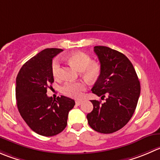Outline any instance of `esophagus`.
Wrapping results in <instances>:
<instances>
[{
    "label": "esophagus",
    "instance_id": "obj_1",
    "mask_svg": "<svg viewBox=\"0 0 160 160\" xmlns=\"http://www.w3.org/2000/svg\"><path fill=\"white\" fill-rule=\"evenodd\" d=\"M81 103H82V101H80V100L76 101V105H80Z\"/></svg>",
    "mask_w": 160,
    "mask_h": 160
}]
</instances>
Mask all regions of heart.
Wrapping results in <instances>:
<instances>
[{"mask_svg": "<svg viewBox=\"0 0 160 160\" xmlns=\"http://www.w3.org/2000/svg\"><path fill=\"white\" fill-rule=\"evenodd\" d=\"M68 61L73 65L78 70L81 71L86 78L95 80L101 72V66L98 62H91V58L88 54L77 52L69 55ZM52 72L55 78H58L61 75V63L58 58H55L52 63ZM85 82H66L62 88V91L66 96L78 98L81 97L83 91L86 90Z\"/></svg>", "mask_w": 160, "mask_h": 160, "instance_id": "b5f03b06", "label": "heart"}]
</instances>
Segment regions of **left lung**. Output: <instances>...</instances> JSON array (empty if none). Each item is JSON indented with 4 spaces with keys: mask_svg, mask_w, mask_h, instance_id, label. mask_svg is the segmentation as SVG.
I'll return each mask as SVG.
<instances>
[{
    "mask_svg": "<svg viewBox=\"0 0 160 160\" xmlns=\"http://www.w3.org/2000/svg\"><path fill=\"white\" fill-rule=\"evenodd\" d=\"M94 52L100 62L101 72L91 91L108 98L104 103L91 100L94 108L87 119L95 131L111 134L132 117L140 96V82L132 63L121 52L105 46H95Z\"/></svg>",
    "mask_w": 160,
    "mask_h": 160,
    "instance_id": "1",
    "label": "left lung"
}]
</instances>
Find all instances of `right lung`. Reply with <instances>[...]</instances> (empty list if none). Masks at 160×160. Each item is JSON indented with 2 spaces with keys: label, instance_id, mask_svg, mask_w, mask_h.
Here are the masks:
<instances>
[{
  "label": "right lung",
  "instance_id": "add662e5",
  "mask_svg": "<svg viewBox=\"0 0 160 160\" xmlns=\"http://www.w3.org/2000/svg\"><path fill=\"white\" fill-rule=\"evenodd\" d=\"M62 51H41L22 66L16 77L18 112L31 130L45 137L56 135L66 128L69 112L75 105L74 100L66 96L53 101L47 95L48 88H52L49 85L54 82L52 59Z\"/></svg>",
  "mask_w": 160,
  "mask_h": 160
}]
</instances>
